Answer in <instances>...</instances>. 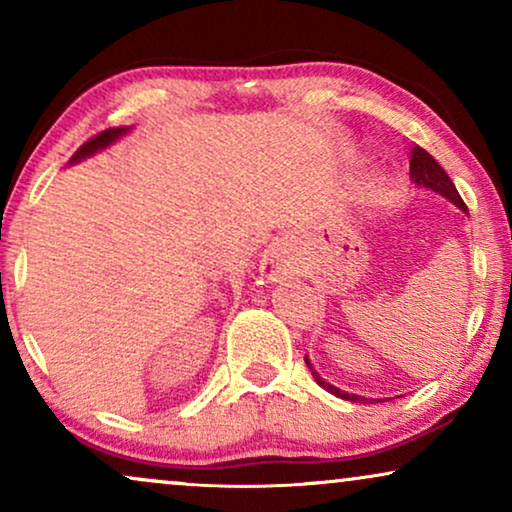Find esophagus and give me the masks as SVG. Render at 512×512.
I'll return each instance as SVG.
<instances>
[{
    "mask_svg": "<svg viewBox=\"0 0 512 512\" xmlns=\"http://www.w3.org/2000/svg\"><path fill=\"white\" fill-rule=\"evenodd\" d=\"M291 268H293V258L284 244L272 242L270 247L263 251L261 275L265 277V282H279V279L289 275Z\"/></svg>",
    "mask_w": 512,
    "mask_h": 512,
    "instance_id": "1",
    "label": "esophagus"
}]
</instances>
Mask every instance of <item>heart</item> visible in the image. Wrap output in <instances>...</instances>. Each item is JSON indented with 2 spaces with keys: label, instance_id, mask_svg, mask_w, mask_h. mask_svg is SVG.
Masks as SVG:
<instances>
[{
  "label": "heart",
  "instance_id": "heart-1",
  "mask_svg": "<svg viewBox=\"0 0 512 512\" xmlns=\"http://www.w3.org/2000/svg\"><path fill=\"white\" fill-rule=\"evenodd\" d=\"M389 198H391V191L384 184H377L373 188V200L375 202H389Z\"/></svg>",
  "mask_w": 512,
  "mask_h": 512
}]
</instances>
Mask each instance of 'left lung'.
Listing matches in <instances>:
<instances>
[{
	"label": "left lung",
	"instance_id": "8db88e82",
	"mask_svg": "<svg viewBox=\"0 0 512 512\" xmlns=\"http://www.w3.org/2000/svg\"><path fill=\"white\" fill-rule=\"evenodd\" d=\"M410 177H412V181H415L417 186L431 188V191L445 195L447 200L454 202V205H457L459 209H464V212H466V202L461 200V195L457 193V188H454L452 179L447 177V172L436 163V158H433L429 151H424L422 146H415V149L410 151ZM305 363H307V368L312 370V377H314V380H317L319 387H324L326 391H331L333 396L345 398V401H354V403H370V398H363V396H356V394H347V391H342L338 387H333V384H328L324 377H319L317 370L310 366V361L305 359Z\"/></svg>",
	"mask_w": 512,
	"mask_h": 512
}]
</instances>
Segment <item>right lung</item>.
Wrapping results in <instances>:
<instances>
[{"mask_svg": "<svg viewBox=\"0 0 512 512\" xmlns=\"http://www.w3.org/2000/svg\"><path fill=\"white\" fill-rule=\"evenodd\" d=\"M125 132H128V128H109V130L97 132L95 137H90L88 142H83V144L79 146V149H76L72 160H81V158H86V156H93L95 151L107 149V146H109L111 142H116L118 137L125 135Z\"/></svg>", "mask_w": 512, "mask_h": 512, "instance_id": "add662e5", "label": "right lung"}]
</instances>
